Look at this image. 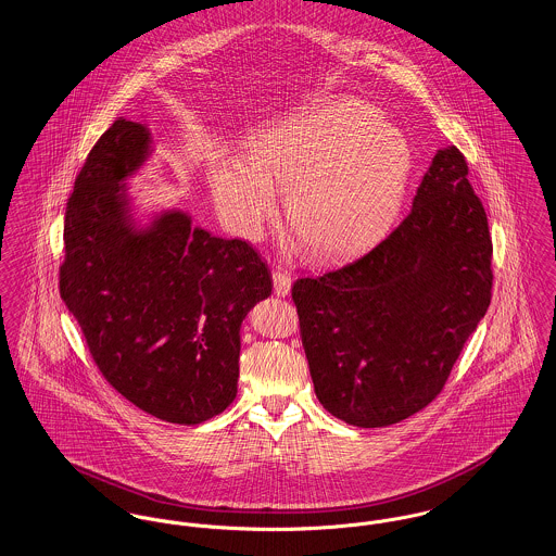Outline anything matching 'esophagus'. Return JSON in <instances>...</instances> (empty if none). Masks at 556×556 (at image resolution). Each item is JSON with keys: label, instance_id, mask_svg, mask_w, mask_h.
Listing matches in <instances>:
<instances>
[{"label": "esophagus", "instance_id": "34e87169", "mask_svg": "<svg viewBox=\"0 0 556 556\" xmlns=\"http://www.w3.org/2000/svg\"><path fill=\"white\" fill-rule=\"evenodd\" d=\"M273 290L279 298H286L291 290V277L286 270H275L273 273Z\"/></svg>", "mask_w": 556, "mask_h": 556}]
</instances>
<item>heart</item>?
<instances>
[{"instance_id":"heart-1","label":"heart","mask_w":556,"mask_h":556,"mask_svg":"<svg viewBox=\"0 0 556 556\" xmlns=\"http://www.w3.org/2000/svg\"><path fill=\"white\" fill-rule=\"evenodd\" d=\"M410 177L404 135L354 98H331L275 121L248 143V160L218 154L208 168L223 220L258 239L277 216L317 258L345 256L377 238L402 206Z\"/></svg>"}]
</instances>
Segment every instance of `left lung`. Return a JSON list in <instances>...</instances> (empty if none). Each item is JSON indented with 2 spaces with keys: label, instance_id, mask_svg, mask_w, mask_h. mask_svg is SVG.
Wrapping results in <instances>:
<instances>
[{
  "label": "left lung",
  "instance_id": "8db88e82",
  "mask_svg": "<svg viewBox=\"0 0 556 556\" xmlns=\"http://www.w3.org/2000/svg\"><path fill=\"white\" fill-rule=\"evenodd\" d=\"M454 148H440L413 208L369 254L291 288L318 402L388 427L438 396L492 290L488 216Z\"/></svg>",
  "mask_w": 556,
  "mask_h": 556
}]
</instances>
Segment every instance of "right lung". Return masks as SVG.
<instances>
[{
	"label": "right lung",
	"instance_id": "add662e5",
	"mask_svg": "<svg viewBox=\"0 0 556 556\" xmlns=\"http://www.w3.org/2000/svg\"><path fill=\"white\" fill-rule=\"evenodd\" d=\"M154 154L141 123L114 121L80 168L64 220L60 295L108 383L160 421L198 425L238 394L241 323L273 281L243 239L181 208L139 216L129 179Z\"/></svg>",
	"mask_w": 556,
	"mask_h": 556
}]
</instances>
